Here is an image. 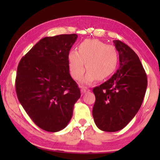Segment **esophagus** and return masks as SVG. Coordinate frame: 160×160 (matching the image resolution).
Masks as SVG:
<instances>
[{
    "instance_id": "1",
    "label": "esophagus",
    "mask_w": 160,
    "mask_h": 160,
    "mask_svg": "<svg viewBox=\"0 0 160 160\" xmlns=\"http://www.w3.org/2000/svg\"><path fill=\"white\" fill-rule=\"evenodd\" d=\"M88 91H89V89H88L87 87H82V88H81V92H82V94L87 92H88Z\"/></svg>"
}]
</instances>
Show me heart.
<instances>
[{
  "label": "heart",
  "instance_id": "b5f03b06",
  "mask_svg": "<svg viewBox=\"0 0 160 160\" xmlns=\"http://www.w3.org/2000/svg\"><path fill=\"white\" fill-rule=\"evenodd\" d=\"M118 61L117 48L98 39L84 40L78 46V52L71 50L68 54L69 68L73 78L80 79L87 68L89 70L82 80L87 84L98 78L102 80L112 75Z\"/></svg>",
  "mask_w": 160,
  "mask_h": 160
}]
</instances>
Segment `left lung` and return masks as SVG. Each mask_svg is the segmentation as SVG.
<instances>
[{
  "label": "left lung",
  "instance_id": "obj_1",
  "mask_svg": "<svg viewBox=\"0 0 160 160\" xmlns=\"http://www.w3.org/2000/svg\"><path fill=\"white\" fill-rule=\"evenodd\" d=\"M119 68L110 79L93 89L95 123L100 130L123 129L141 108L147 87V76L138 56L125 43L114 40Z\"/></svg>",
  "mask_w": 160,
  "mask_h": 160
}]
</instances>
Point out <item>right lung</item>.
<instances>
[{
  "mask_svg": "<svg viewBox=\"0 0 160 160\" xmlns=\"http://www.w3.org/2000/svg\"><path fill=\"white\" fill-rule=\"evenodd\" d=\"M78 36L45 37L19 62L15 81L18 100L35 124L47 132L64 129L80 89L69 72L68 54Z\"/></svg>",
  "mask_w": 160,
  "mask_h": 160,
  "instance_id": "obj_1",
  "label": "right lung"
}]
</instances>
